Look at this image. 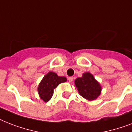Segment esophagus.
Returning a JSON list of instances; mask_svg holds the SVG:
<instances>
[{"instance_id": "esophagus-1", "label": "esophagus", "mask_w": 132, "mask_h": 132, "mask_svg": "<svg viewBox=\"0 0 132 132\" xmlns=\"http://www.w3.org/2000/svg\"><path fill=\"white\" fill-rule=\"evenodd\" d=\"M68 80H69V82H71L73 80V77H69V78H68Z\"/></svg>"}]
</instances>
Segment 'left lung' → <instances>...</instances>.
<instances>
[{
	"label": "left lung",
	"instance_id": "left-lung-1",
	"mask_svg": "<svg viewBox=\"0 0 132 132\" xmlns=\"http://www.w3.org/2000/svg\"><path fill=\"white\" fill-rule=\"evenodd\" d=\"M74 83L79 94L88 101L97 99L102 93L101 84L90 72L84 73L82 76L75 80Z\"/></svg>",
	"mask_w": 132,
	"mask_h": 132
}]
</instances>
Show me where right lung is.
<instances>
[{
  "label": "right lung",
  "mask_w": 132,
  "mask_h": 132,
  "mask_svg": "<svg viewBox=\"0 0 132 132\" xmlns=\"http://www.w3.org/2000/svg\"><path fill=\"white\" fill-rule=\"evenodd\" d=\"M67 78L64 76H59L53 71L49 72L44 76L39 84L38 85V93L41 100L44 102H48L52 98L54 93V90L59 84L65 82Z\"/></svg>",
  "instance_id": "1"
}]
</instances>
